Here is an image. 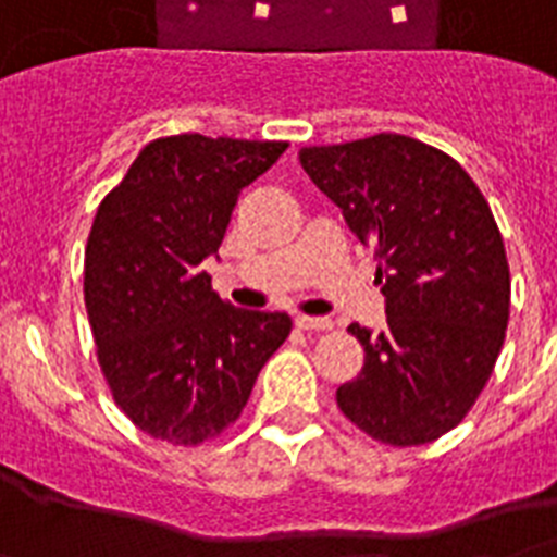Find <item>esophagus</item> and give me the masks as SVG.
<instances>
[{"label": "esophagus", "mask_w": 557, "mask_h": 557, "mask_svg": "<svg viewBox=\"0 0 557 557\" xmlns=\"http://www.w3.org/2000/svg\"><path fill=\"white\" fill-rule=\"evenodd\" d=\"M297 325H300V329H309V332H329L334 323L329 318H309V314H297Z\"/></svg>", "instance_id": "esophagus-1"}]
</instances>
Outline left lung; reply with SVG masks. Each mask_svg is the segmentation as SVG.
I'll return each instance as SVG.
<instances>
[{"instance_id":"obj_1","label":"left lung","mask_w":557,"mask_h":557,"mask_svg":"<svg viewBox=\"0 0 557 557\" xmlns=\"http://www.w3.org/2000/svg\"><path fill=\"white\" fill-rule=\"evenodd\" d=\"M311 183L377 255L386 325L351 323L366 363L337 406L374 441L420 446L455 429L490 381L509 323V263L495 216L449 153L377 134L302 148Z\"/></svg>"}]
</instances>
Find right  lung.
<instances>
[{
    "mask_svg": "<svg viewBox=\"0 0 557 557\" xmlns=\"http://www.w3.org/2000/svg\"><path fill=\"white\" fill-rule=\"evenodd\" d=\"M286 143L180 134L148 143L99 202L85 309L114 400L146 435L197 446L239 418L292 332L286 311L234 309L202 271L239 191Z\"/></svg>",
    "mask_w": 557,
    "mask_h": 557,
    "instance_id": "obj_1",
    "label": "right lung"
}]
</instances>
